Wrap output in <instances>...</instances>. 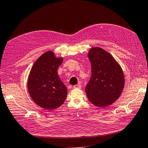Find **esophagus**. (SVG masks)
<instances>
[{
    "label": "esophagus",
    "mask_w": 148,
    "mask_h": 148,
    "mask_svg": "<svg viewBox=\"0 0 148 148\" xmlns=\"http://www.w3.org/2000/svg\"><path fill=\"white\" fill-rule=\"evenodd\" d=\"M82 88V85L81 84H75L73 86V88L74 89H77V88Z\"/></svg>",
    "instance_id": "obj_1"
}]
</instances>
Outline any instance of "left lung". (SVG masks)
<instances>
[{"mask_svg": "<svg viewBox=\"0 0 148 148\" xmlns=\"http://www.w3.org/2000/svg\"><path fill=\"white\" fill-rule=\"evenodd\" d=\"M88 56L91 65V77L85 88L88 99L97 107L110 106L123 91V71L114 58L100 47L90 49Z\"/></svg>", "mask_w": 148, "mask_h": 148, "instance_id": "1", "label": "left lung"}]
</instances>
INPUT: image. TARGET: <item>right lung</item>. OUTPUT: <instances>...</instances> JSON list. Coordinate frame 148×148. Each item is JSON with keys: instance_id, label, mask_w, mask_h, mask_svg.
I'll use <instances>...</instances> for the list:
<instances>
[{"instance_id": "add662e5", "label": "right lung", "mask_w": 148, "mask_h": 148, "mask_svg": "<svg viewBox=\"0 0 148 148\" xmlns=\"http://www.w3.org/2000/svg\"><path fill=\"white\" fill-rule=\"evenodd\" d=\"M63 62L52 51L39 57L31 68L28 81V89L36 104L47 110L55 109L63 104L67 89L57 73Z\"/></svg>"}]
</instances>
